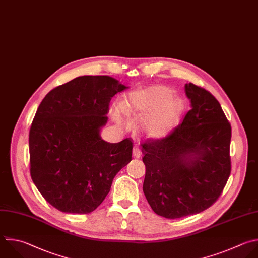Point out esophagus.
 <instances>
[{
    "label": "esophagus",
    "mask_w": 258,
    "mask_h": 258,
    "mask_svg": "<svg viewBox=\"0 0 258 258\" xmlns=\"http://www.w3.org/2000/svg\"><path fill=\"white\" fill-rule=\"evenodd\" d=\"M141 155H142L141 150H140L138 147H135L134 150H133V156H134V158H140Z\"/></svg>",
    "instance_id": "34e87169"
}]
</instances>
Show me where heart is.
Returning a JSON list of instances; mask_svg holds the SVG:
<instances>
[{
	"mask_svg": "<svg viewBox=\"0 0 258 258\" xmlns=\"http://www.w3.org/2000/svg\"><path fill=\"white\" fill-rule=\"evenodd\" d=\"M170 89L163 86L134 91L120 103V108L127 114L146 116L143 127L146 133L155 139L165 137L172 127L179 112L178 101ZM119 108L112 111L115 121L123 122V115Z\"/></svg>",
	"mask_w": 258,
	"mask_h": 258,
	"instance_id": "obj_1",
	"label": "heart"
}]
</instances>
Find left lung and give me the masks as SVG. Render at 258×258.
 Here are the masks:
<instances>
[{"mask_svg": "<svg viewBox=\"0 0 258 258\" xmlns=\"http://www.w3.org/2000/svg\"><path fill=\"white\" fill-rule=\"evenodd\" d=\"M191 109L160 140L142 144L145 197L167 219L199 214L221 196L231 173V125L219 101L199 86L185 84Z\"/></svg>", "mask_w": 258, "mask_h": 258, "instance_id": "8db88e82", "label": "left lung"}]
</instances>
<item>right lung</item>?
I'll return each mask as SVG.
<instances>
[{
  "mask_svg": "<svg viewBox=\"0 0 258 258\" xmlns=\"http://www.w3.org/2000/svg\"><path fill=\"white\" fill-rule=\"evenodd\" d=\"M127 89L109 76H81L51 90L29 132L30 174L41 196L63 213L93 212L132 161L133 142L101 139L111 98Z\"/></svg>",
  "mask_w": 258,
  "mask_h": 258,
  "instance_id": "add662e5",
  "label": "right lung"
}]
</instances>
